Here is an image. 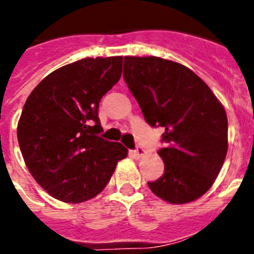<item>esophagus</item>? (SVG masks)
Listing matches in <instances>:
<instances>
[{
	"label": "esophagus",
	"instance_id": "obj_1",
	"mask_svg": "<svg viewBox=\"0 0 254 254\" xmlns=\"http://www.w3.org/2000/svg\"><path fill=\"white\" fill-rule=\"evenodd\" d=\"M144 153H145V150H144L143 148H140V146H138V148L135 149V150H132V154H134L135 158H140V156L144 155Z\"/></svg>",
	"mask_w": 254,
	"mask_h": 254
}]
</instances>
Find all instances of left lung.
I'll return each instance as SVG.
<instances>
[{
	"label": "left lung",
	"instance_id": "left-lung-1",
	"mask_svg": "<svg viewBox=\"0 0 254 254\" xmlns=\"http://www.w3.org/2000/svg\"><path fill=\"white\" fill-rule=\"evenodd\" d=\"M123 77L146 123L164 127L167 146L158 150L164 174L149 182L150 190L172 204L200 198L214 183L228 150L223 105L190 68L156 56H125Z\"/></svg>",
	"mask_w": 254,
	"mask_h": 254
}]
</instances>
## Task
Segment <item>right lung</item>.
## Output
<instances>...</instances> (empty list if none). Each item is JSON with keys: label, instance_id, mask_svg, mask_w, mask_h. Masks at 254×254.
<instances>
[{"label": "right lung", "instance_id": "obj_1", "mask_svg": "<svg viewBox=\"0 0 254 254\" xmlns=\"http://www.w3.org/2000/svg\"><path fill=\"white\" fill-rule=\"evenodd\" d=\"M123 58H86L47 75L30 94L17 125L28 172L51 196L82 203L98 195L127 149L99 136L104 95L119 81Z\"/></svg>", "mask_w": 254, "mask_h": 254}]
</instances>
